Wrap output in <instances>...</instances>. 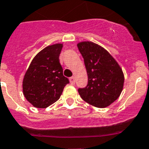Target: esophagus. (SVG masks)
<instances>
[{
    "label": "esophagus",
    "mask_w": 149,
    "mask_h": 149,
    "mask_svg": "<svg viewBox=\"0 0 149 149\" xmlns=\"http://www.w3.org/2000/svg\"><path fill=\"white\" fill-rule=\"evenodd\" d=\"M69 80H70V82L71 84H74L75 83V78H74V77H71V78H69Z\"/></svg>",
    "instance_id": "esophagus-1"
}]
</instances>
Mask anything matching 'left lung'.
Wrapping results in <instances>:
<instances>
[{"label": "left lung", "mask_w": 149, "mask_h": 149, "mask_svg": "<svg viewBox=\"0 0 149 149\" xmlns=\"http://www.w3.org/2000/svg\"><path fill=\"white\" fill-rule=\"evenodd\" d=\"M88 74V84L79 88L84 101L98 108H104L118 99L124 86L120 67L104 48L92 42L78 44Z\"/></svg>", "instance_id": "1"}]
</instances>
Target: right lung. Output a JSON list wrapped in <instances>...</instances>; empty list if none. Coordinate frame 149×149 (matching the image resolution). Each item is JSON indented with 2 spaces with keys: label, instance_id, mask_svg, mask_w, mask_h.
Returning a JSON list of instances; mask_svg holds the SVG:
<instances>
[{
  "label": "right lung",
  "instance_id": "right-lung-1",
  "mask_svg": "<svg viewBox=\"0 0 149 149\" xmlns=\"http://www.w3.org/2000/svg\"><path fill=\"white\" fill-rule=\"evenodd\" d=\"M62 44L46 47L33 58L23 79V94L36 108H47L60 99L68 78L63 74L59 56Z\"/></svg>",
  "mask_w": 149,
  "mask_h": 149
}]
</instances>
